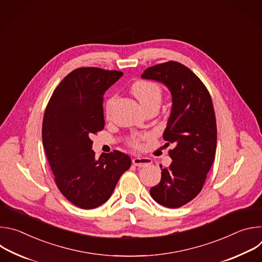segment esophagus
I'll return each mask as SVG.
<instances>
[{"label": "esophagus", "mask_w": 262, "mask_h": 262, "mask_svg": "<svg viewBox=\"0 0 262 262\" xmlns=\"http://www.w3.org/2000/svg\"><path fill=\"white\" fill-rule=\"evenodd\" d=\"M133 164L137 167H146L151 164V160L143 157H135L133 159Z\"/></svg>", "instance_id": "34e87169"}]
</instances>
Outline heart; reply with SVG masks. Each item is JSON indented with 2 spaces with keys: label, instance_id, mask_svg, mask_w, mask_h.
Wrapping results in <instances>:
<instances>
[{
  "label": "heart",
  "instance_id": "1",
  "mask_svg": "<svg viewBox=\"0 0 262 262\" xmlns=\"http://www.w3.org/2000/svg\"><path fill=\"white\" fill-rule=\"evenodd\" d=\"M132 91L134 95L137 97V99L140 101V103L143 105V107H146L147 105L151 103L161 102L162 98V91L158 84L149 81H138L136 82L133 87ZM114 97H111L105 102V113L108 114V112L112 107V104L114 102ZM141 139L137 138L132 141V145L134 147H140Z\"/></svg>",
  "mask_w": 262,
  "mask_h": 262
}]
</instances>
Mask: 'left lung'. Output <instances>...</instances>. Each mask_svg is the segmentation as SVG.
<instances>
[{
    "instance_id": "obj_1",
    "label": "left lung",
    "mask_w": 262,
    "mask_h": 262,
    "mask_svg": "<svg viewBox=\"0 0 262 262\" xmlns=\"http://www.w3.org/2000/svg\"><path fill=\"white\" fill-rule=\"evenodd\" d=\"M142 78L163 83L172 95L163 137L168 146L174 145L169 150L173 161L168 168L161 165V182L150 189V195L159 204L177 208L201 192L214 161L216 122L212 100L201 80L179 62L149 67Z\"/></svg>"
}]
</instances>
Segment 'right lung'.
<instances>
[{
    "label": "right lung",
    "instance_id": "1",
    "mask_svg": "<svg viewBox=\"0 0 262 262\" xmlns=\"http://www.w3.org/2000/svg\"><path fill=\"white\" fill-rule=\"evenodd\" d=\"M122 76L121 71L97 67L74 69L55 89L45 112L42 142L56 184L67 200L83 209L103 204L132 164L118 150L96 160L90 139L104 127V92Z\"/></svg>",
    "mask_w": 262,
    "mask_h": 262
}]
</instances>
